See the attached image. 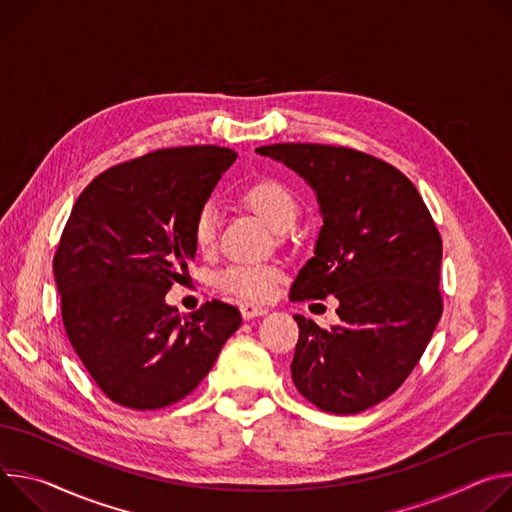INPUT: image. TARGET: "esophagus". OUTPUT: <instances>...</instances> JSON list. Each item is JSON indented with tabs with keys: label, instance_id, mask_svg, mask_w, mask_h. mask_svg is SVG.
Returning a JSON list of instances; mask_svg holds the SVG:
<instances>
[{
	"label": "esophagus",
	"instance_id": "esophagus-1",
	"mask_svg": "<svg viewBox=\"0 0 512 512\" xmlns=\"http://www.w3.org/2000/svg\"><path fill=\"white\" fill-rule=\"evenodd\" d=\"M240 311H242V317H244V319L262 317V315H266V313H268V309H266V307H260V305H254V303H242Z\"/></svg>",
	"mask_w": 512,
	"mask_h": 512
}]
</instances>
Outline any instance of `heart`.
<instances>
[{"mask_svg":"<svg viewBox=\"0 0 512 512\" xmlns=\"http://www.w3.org/2000/svg\"><path fill=\"white\" fill-rule=\"evenodd\" d=\"M244 201L260 213L270 227L276 232H285L297 219V199L276 179H260L244 191ZM217 209L213 203L201 205L193 219V240L199 250H209L215 244L217 236ZM278 280V270L266 264L254 262H234L225 266L219 276L217 285L240 299L264 301L274 293Z\"/></svg>","mask_w":512,"mask_h":512,"instance_id":"heart-1","label":"heart"}]
</instances>
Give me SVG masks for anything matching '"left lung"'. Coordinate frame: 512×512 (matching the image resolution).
<instances>
[{
    "label": "left lung",
    "mask_w": 512,
    "mask_h": 512,
    "mask_svg": "<svg viewBox=\"0 0 512 512\" xmlns=\"http://www.w3.org/2000/svg\"><path fill=\"white\" fill-rule=\"evenodd\" d=\"M315 191L323 225L291 301H339L331 329L295 315L297 390L325 413L366 411L399 388L441 319V236L415 185L392 164L329 144H272Z\"/></svg>",
    "instance_id": "obj_1"
}]
</instances>
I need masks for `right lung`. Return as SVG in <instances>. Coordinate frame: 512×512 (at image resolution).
Masks as SVG:
<instances>
[{
	"label": "right lung",
	"instance_id": "1",
	"mask_svg": "<svg viewBox=\"0 0 512 512\" xmlns=\"http://www.w3.org/2000/svg\"><path fill=\"white\" fill-rule=\"evenodd\" d=\"M236 156L219 146L154 150L103 170L69 215L52 262L63 323L113 403H179L242 323L217 299L189 315L164 301L195 258L193 219Z\"/></svg>",
	"mask_w": 512,
	"mask_h": 512
}]
</instances>
